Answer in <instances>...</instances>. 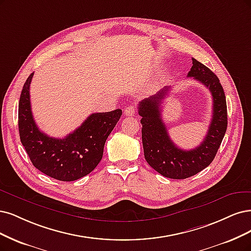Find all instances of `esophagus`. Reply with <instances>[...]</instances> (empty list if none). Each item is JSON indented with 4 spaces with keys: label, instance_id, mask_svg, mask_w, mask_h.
Segmentation results:
<instances>
[{
    "label": "esophagus",
    "instance_id": "obj_1",
    "mask_svg": "<svg viewBox=\"0 0 251 251\" xmlns=\"http://www.w3.org/2000/svg\"><path fill=\"white\" fill-rule=\"evenodd\" d=\"M135 113H136V109L134 106H127L124 111V114L126 116H133Z\"/></svg>",
    "mask_w": 251,
    "mask_h": 251
}]
</instances>
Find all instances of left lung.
<instances>
[{
    "instance_id": "8db88e82",
    "label": "left lung",
    "mask_w": 251,
    "mask_h": 251,
    "mask_svg": "<svg viewBox=\"0 0 251 251\" xmlns=\"http://www.w3.org/2000/svg\"><path fill=\"white\" fill-rule=\"evenodd\" d=\"M191 71L188 76L203 84L212 94L213 115L203 141L194 150H181L172 142L165 124L163 123L161 107L168 89L142 100L138 113L142 117V144L144 158L150 165L165 177L184 179L195 176L208 167L217 153L227 127L226 100L218 76L210 68L192 58Z\"/></svg>"
}]
</instances>
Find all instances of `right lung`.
<instances>
[{"label":"right lung","mask_w":251,"mask_h":251,"mask_svg":"<svg viewBox=\"0 0 251 251\" xmlns=\"http://www.w3.org/2000/svg\"><path fill=\"white\" fill-rule=\"evenodd\" d=\"M33 75L24 84L19 103L20 137L32 164L58 180L73 181L89 175L100 162L107 138L123 111L93 113L62 139L50 137L40 131L33 118L30 102Z\"/></svg>","instance_id":"right-lung-1"}]
</instances>
